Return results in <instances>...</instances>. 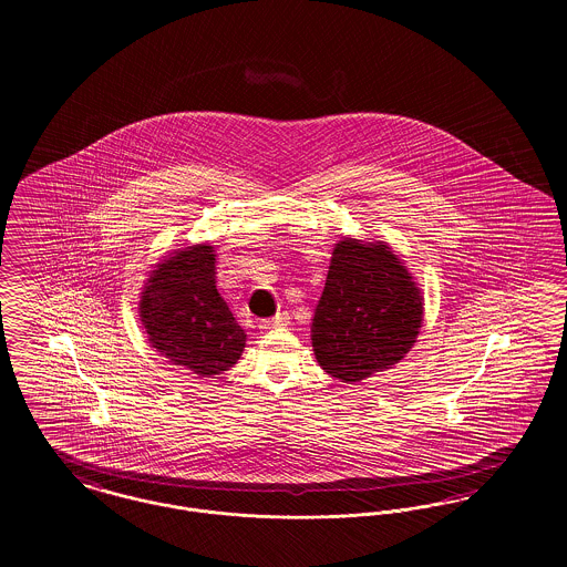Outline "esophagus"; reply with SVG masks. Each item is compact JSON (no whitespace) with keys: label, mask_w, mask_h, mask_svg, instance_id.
Listing matches in <instances>:
<instances>
[{"label":"esophagus","mask_w":567,"mask_h":567,"mask_svg":"<svg viewBox=\"0 0 567 567\" xmlns=\"http://www.w3.org/2000/svg\"><path fill=\"white\" fill-rule=\"evenodd\" d=\"M291 323V317L287 315V312H278L276 317H271V319H264L261 321V329H274V327H287V324Z\"/></svg>","instance_id":"34e87169"}]
</instances>
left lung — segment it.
I'll return each mask as SVG.
<instances>
[{
	"mask_svg": "<svg viewBox=\"0 0 567 567\" xmlns=\"http://www.w3.org/2000/svg\"><path fill=\"white\" fill-rule=\"evenodd\" d=\"M423 321V299L386 244H338L312 319L319 365L359 382L404 359Z\"/></svg>",
	"mask_w": 567,
	"mask_h": 567,
	"instance_id": "8db88e82",
	"label": "left lung"
}]
</instances>
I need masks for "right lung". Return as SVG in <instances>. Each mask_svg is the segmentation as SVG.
I'll return each mask as SVG.
<instances>
[{
	"label": "right lung",
	"mask_w": 567,
	"mask_h": 567,
	"mask_svg": "<svg viewBox=\"0 0 567 567\" xmlns=\"http://www.w3.org/2000/svg\"><path fill=\"white\" fill-rule=\"evenodd\" d=\"M148 342L174 365L197 377L229 370L246 333L215 285L213 246H193L153 270L140 301Z\"/></svg>",
	"instance_id": "1"
}]
</instances>
